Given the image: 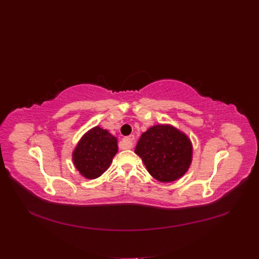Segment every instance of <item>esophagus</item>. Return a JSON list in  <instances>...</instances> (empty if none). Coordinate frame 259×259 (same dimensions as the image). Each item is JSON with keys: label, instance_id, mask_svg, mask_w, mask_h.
<instances>
[{"label": "esophagus", "instance_id": "1", "mask_svg": "<svg viewBox=\"0 0 259 259\" xmlns=\"http://www.w3.org/2000/svg\"><path fill=\"white\" fill-rule=\"evenodd\" d=\"M134 140H135L134 139V135H129V137L122 139V142H124V144L126 145L127 148H131V147H133Z\"/></svg>", "mask_w": 259, "mask_h": 259}]
</instances>
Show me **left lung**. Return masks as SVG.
<instances>
[{"label":"left lung","instance_id":"obj_1","mask_svg":"<svg viewBox=\"0 0 259 259\" xmlns=\"http://www.w3.org/2000/svg\"><path fill=\"white\" fill-rule=\"evenodd\" d=\"M137 153L153 178L161 183L181 179L192 159V145L187 135L169 125H156L142 134Z\"/></svg>","mask_w":259,"mask_h":259}]
</instances>
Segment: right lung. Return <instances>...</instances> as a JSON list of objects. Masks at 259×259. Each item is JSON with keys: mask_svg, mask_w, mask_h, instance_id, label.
Listing matches in <instances>:
<instances>
[{"mask_svg": "<svg viewBox=\"0 0 259 259\" xmlns=\"http://www.w3.org/2000/svg\"><path fill=\"white\" fill-rule=\"evenodd\" d=\"M117 152V140L107 130L94 127L78 142L72 154L75 168L88 180L101 176Z\"/></svg>", "mask_w": 259, "mask_h": 259, "instance_id": "add662e5", "label": "right lung"}]
</instances>
